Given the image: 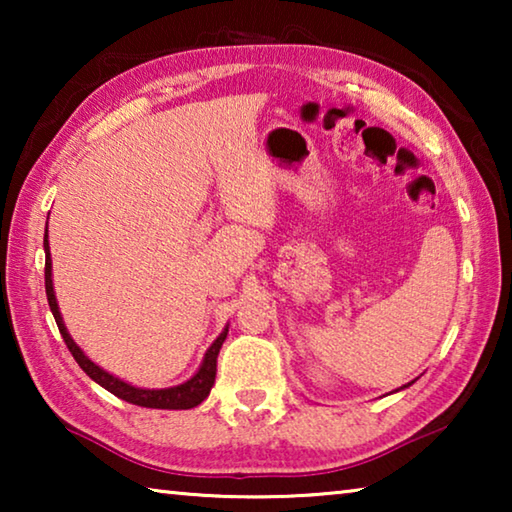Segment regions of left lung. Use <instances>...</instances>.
I'll list each match as a JSON object with an SVG mask.
<instances>
[{
    "mask_svg": "<svg viewBox=\"0 0 512 512\" xmlns=\"http://www.w3.org/2000/svg\"><path fill=\"white\" fill-rule=\"evenodd\" d=\"M411 384H415V379H413V381H409V384H404V386H400V388H397V391H404V388H409ZM397 391H395V393H397Z\"/></svg>",
    "mask_w": 512,
    "mask_h": 512,
    "instance_id": "8db88e82",
    "label": "left lung"
}]
</instances>
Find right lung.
<instances>
[{"label":"right lung","mask_w":512,"mask_h":512,"mask_svg":"<svg viewBox=\"0 0 512 512\" xmlns=\"http://www.w3.org/2000/svg\"><path fill=\"white\" fill-rule=\"evenodd\" d=\"M45 289H47V300H49V309L56 318V325L63 334V341L72 352V357L76 363L83 368L85 375H88L92 381H97L99 386L106 388L112 395H117L119 400L131 402L137 406H146V409H169V411H183V409H194V406L201 404L207 395H210L212 386H214V377H216V357H219V350L228 336V325L223 327V332L216 336V341L207 348L205 357L201 361V366L194 372L192 377L178 386H169V388H140L128 384V381L119 379L115 375H110L108 370H103L97 366L88 354H85L76 341L72 339V334L67 332L65 320L60 316L58 309V300H56V291H54V280H51V253H49V237L45 232Z\"/></svg>","instance_id":"1"}]
</instances>
